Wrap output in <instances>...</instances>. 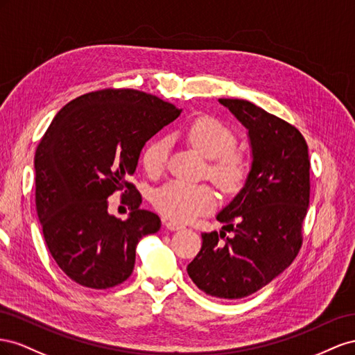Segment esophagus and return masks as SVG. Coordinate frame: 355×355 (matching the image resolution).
<instances>
[{
    "label": "esophagus",
    "instance_id": "34e87169",
    "mask_svg": "<svg viewBox=\"0 0 355 355\" xmlns=\"http://www.w3.org/2000/svg\"><path fill=\"white\" fill-rule=\"evenodd\" d=\"M165 226H166L168 230H180V229H183V226L178 225V223H175V221H165Z\"/></svg>",
    "mask_w": 355,
    "mask_h": 355
}]
</instances>
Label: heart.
Returning <instances> with one entry per match:
<instances>
[{"instance_id":"1","label":"heart","mask_w":355,"mask_h":355,"mask_svg":"<svg viewBox=\"0 0 355 355\" xmlns=\"http://www.w3.org/2000/svg\"><path fill=\"white\" fill-rule=\"evenodd\" d=\"M187 141L198 153L212 160L209 175L216 183L226 189H236L248 171L247 157L235 147V134L214 117H199L187 129ZM171 141L157 138L146 147L143 164L151 175H159L165 169ZM156 209L174 221H190L209 212L216 207V193L209 186L190 184L186 181H169L153 193Z\"/></svg>"}]
</instances>
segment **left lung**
Returning <instances> with one entry per match:
<instances>
[{"label":"left lung","mask_w":355,"mask_h":355,"mask_svg":"<svg viewBox=\"0 0 355 355\" xmlns=\"http://www.w3.org/2000/svg\"><path fill=\"white\" fill-rule=\"evenodd\" d=\"M218 103L247 129L251 165L244 186L217 214L232 236L225 239L223 230L202 234V248L187 273L209 296L242 299L269 284L297 256L309 207V155L305 138L287 121L250 101Z\"/></svg>","instance_id":"left-lung-1"}]
</instances>
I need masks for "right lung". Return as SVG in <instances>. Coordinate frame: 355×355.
Masks as SVG:
<instances>
[{"label": "right lung", "instance_id": "right-lung-1", "mask_svg": "<svg viewBox=\"0 0 355 355\" xmlns=\"http://www.w3.org/2000/svg\"><path fill=\"white\" fill-rule=\"evenodd\" d=\"M181 111L134 89H107L68 103L35 151V205L50 254L77 284L104 290L130 277L139 239L160 218L141 209L135 174L141 150ZM125 191L126 220L107 212V198Z\"/></svg>", "mask_w": 355, "mask_h": 355}]
</instances>
